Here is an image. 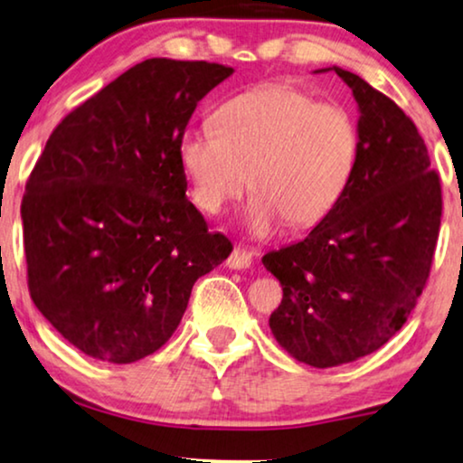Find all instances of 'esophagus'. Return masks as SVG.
Returning <instances> with one entry per match:
<instances>
[{
	"label": "esophagus",
	"instance_id": "34e87169",
	"mask_svg": "<svg viewBox=\"0 0 463 463\" xmlns=\"http://www.w3.org/2000/svg\"><path fill=\"white\" fill-rule=\"evenodd\" d=\"M225 263H227V268H230V269H246V268H250L252 255L244 249H233L232 255L227 257Z\"/></svg>",
	"mask_w": 463,
	"mask_h": 463
}]
</instances>
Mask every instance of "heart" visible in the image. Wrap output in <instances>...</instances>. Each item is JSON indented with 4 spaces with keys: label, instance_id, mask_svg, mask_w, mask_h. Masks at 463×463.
<instances>
[{
    "label": "heart",
    "instance_id": "heart-1",
    "mask_svg": "<svg viewBox=\"0 0 463 463\" xmlns=\"http://www.w3.org/2000/svg\"><path fill=\"white\" fill-rule=\"evenodd\" d=\"M358 151V126L344 107L265 84L221 105L213 128L187 130L179 164L206 214L223 213L249 181L246 225L268 236L284 221L306 230L326 219L350 187Z\"/></svg>",
    "mask_w": 463,
    "mask_h": 463
}]
</instances>
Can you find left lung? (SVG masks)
I'll list each match as a JSON object with an SVG mask.
<instances>
[{
    "mask_svg": "<svg viewBox=\"0 0 463 463\" xmlns=\"http://www.w3.org/2000/svg\"><path fill=\"white\" fill-rule=\"evenodd\" d=\"M358 105L352 183L301 242L263 257L282 284L269 328L290 356L328 369L366 356L417 306L439 240L440 179L426 143L394 100L341 67Z\"/></svg>",
    "mask_w": 463,
    "mask_h": 463,
    "instance_id": "obj_1",
    "label": "left lung"
}]
</instances>
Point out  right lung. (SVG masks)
I'll use <instances>...</instances> for the list:
<instances>
[{
  "label": "right lung",
  "instance_id": "add662e5",
  "mask_svg": "<svg viewBox=\"0 0 463 463\" xmlns=\"http://www.w3.org/2000/svg\"><path fill=\"white\" fill-rule=\"evenodd\" d=\"M232 67L147 59L50 135L21 206L29 293L86 356L137 363L160 350L194 282L230 257L187 200L179 141Z\"/></svg>",
  "mask_w": 463,
  "mask_h": 463
}]
</instances>
